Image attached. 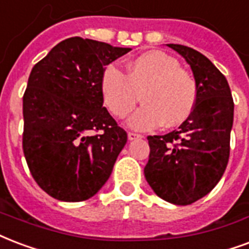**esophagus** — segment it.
Returning <instances> with one entry per match:
<instances>
[{"instance_id": "1", "label": "esophagus", "mask_w": 249, "mask_h": 249, "mask_svg": "<svg viewBox=\"0 0 249 249\" xmlns=\"http://www.w3.org/2000/svg\"><path fill=\"white\" fill-rule=\"evenodd\" d=\"M128 138H129V141H133V140H137V138H142V136H141V134H137V133L129 132L128 133Z\"/></svg>"}]
</instances>
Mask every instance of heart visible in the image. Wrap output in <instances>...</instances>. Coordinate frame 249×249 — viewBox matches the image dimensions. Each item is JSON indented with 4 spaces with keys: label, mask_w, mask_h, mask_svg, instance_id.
<instances>
[{
    "label": "heart",
    "mask_w": 249,
    "mask_h": 249,
    "mask_svg": "<svg viewBox=\"0 0 249 249\" xmlns=\"http://www.w3.org/2000/svg\"><path fill=\"white\" fill-rule=\"evenodd\" d=\"M100 91L104 104L117 117H125L141 100L145 104L130 119L129 125L150 130L163 124L174 128L192 115L197 102V85L192 74L167 53L153 51L136 57L128 74L115 64L106 66Z\"/></svg>",
    "instance_id": "1"
}]
</instances>
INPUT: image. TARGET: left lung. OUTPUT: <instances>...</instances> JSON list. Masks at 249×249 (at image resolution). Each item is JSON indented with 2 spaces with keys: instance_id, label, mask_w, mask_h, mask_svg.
I'll list each match as a JSON object with an SVG mask.
<instances>
[{
  "instance_id": "obj_1",
  "label": "left lung",
  "mask_w": 249,
  "mask_h": 249,
  "mask_svg": "<svg viewBox=\"0 0 249 249\" xmlns=\"http://www.w3.org/2000/svg\"><path fill=\"white\" fill-rule=\"evenodd\" d=\"M167 45L191 66L197 102L178 130L147 137L150 155L143 172L157 196L189 205L206 196L227 167L234 100L227 79L208 57L185 45Z\"/></svg>"
}]
</instances>
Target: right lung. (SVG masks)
Wrapping results in <instances>:
<instances>
[{
    "instance_id": "1",
    "label": "right lung",
    "mask_w": 249,
    "mask_h": 249,
    "mask_svg": "<svg viewBox=\"0 0 249 249\" xmlns=\"http://www.w3.org/2000/svg\"><path fill=\"white\" fill-rule=\"evenodd\" d=\"M129 51L75 36L32 68L23 95V153L32 178L53 198L89 200L111 176L128 136L103 107L100 79Z\"/></svg>"
}]
</instances>
